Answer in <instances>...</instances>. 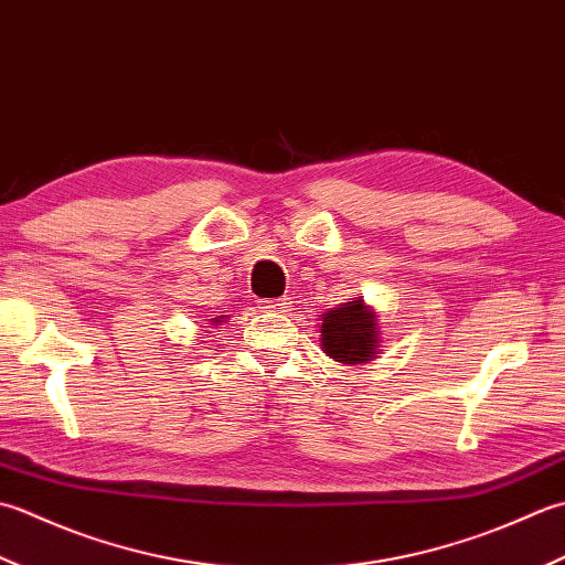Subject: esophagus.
Listing matches in <instances>:
<instances>
[{
  "mask_svg": "<svg viewBox=\"0 0 565 565\" xmlns=\"http://www.w3.org/2000/svg\"><path fill=\"white\" fill-rule=\"evenodd\" d=\"M260 309L266 312H285L287 305H290V297H278V299H260Z\"/></svg>",
  "mask_w": 565,
  "mask_h": 565,
  "instance_id": "1",
  "label": "esophagus"
}]
</instances>
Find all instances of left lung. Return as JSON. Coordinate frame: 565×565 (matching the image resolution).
I'll use <instances>...</instances> for the list:
<instances>
[{
	"instance_id": "obj_1",
	"label": "left lung",
	"mask_w": 565,
	"mask_h": 565,
	"mask_svg": "<svg viewBox=\"0 0 565 565\" xmlns=\"http://www.w3.org/2000/svg\"><path fill=\"white\" fill-rule=\"evenodd\" d=\"M375 312L363 305V299L333 307L321 319V349L333 361L365 363L377 351Z\"/></svg>"
}]
</instances>
